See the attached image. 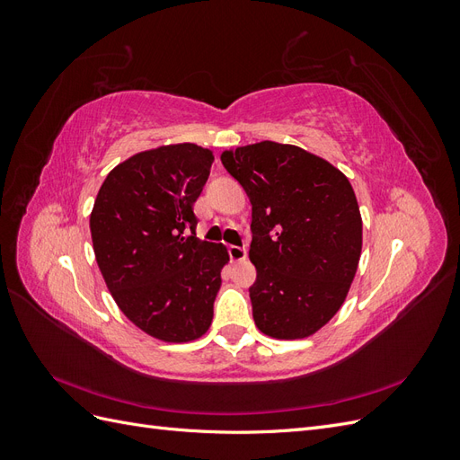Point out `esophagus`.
Returning <instances> with one entry per match:
<instances>
[{"mask_svg":"<svg viewBox=\"0 0 460 460\" xmlns=\"http://www.w3.org/2000/svg\"><path fill=\"white\" fill-rule=\"evenodd\" d=\"M228 253H230V259H232V261H245L247 249H245V247H240V245H230V247H228Z\"/></svg>","mask_w":460,"mask_h":460,"instance_id":"obj_1","label":"esophagus"}]
</instances>
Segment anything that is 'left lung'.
<instances>
[{
	"label": "left lung",
	"mask_w": 460,
	"mask_h": 460,
	"mask_svg": "<svg viewBox=\"0 0 460 460\" xmlns=\"http://www.w3.org/2000/svg\"><path fill=\"white\" fill-rule=\"evenodd\" d=\"M220 161L252 201L257 328L276 340L313 336L340 311L363 249L349 180L323 157L269 140L225 151Z\"/></svg>",
	"instance_id": "1"
}]
</instances>
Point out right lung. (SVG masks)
<instances>
[{"label": "right lung", "instance_id": "obj_1", "mask_svg": "<svg viewBox=\"0 0 460 460\" xmlns=\"http://www.w3.org/2000/svg\"><path fill=\"white\" fill-rule=\"evenodd\" d=\"M213 161L196 144L136 153L107 174L92 208L93 253L111 296L161 341L198 340L211 326L230 257L222 243L196 238L193 203Z\"/></svg>", "mask_w": 460, "mask_h": 460}]
</instances>
